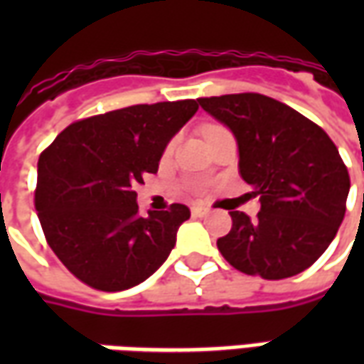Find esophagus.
I'll return each instance as SVG.
<instances>
[{
    "label": "esophagus",
    "mask_w": 364,
    "mask_h": 364,
    "mask_svg": "<svg viewBox=\"0 0 364 364\" xmlns=\"http://www.w3.org/2000/svg\"><path fill=\"white\" fill-rule=\"evenodd\" d=\"M191 213H193V216H205V214H208V208H206V206L197 205L191 208Z\"/></svg>",
    "instance_id": "obj_1"
}]
</instances>
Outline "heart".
Instances as JSON below:
<instances>
[{
  "label": "heart",
  "mask_w": 364,
  "mask_h": 364,
  "mask_svg": "<svg viewBox=\"0 0 364 364\" xmlns=\"http://www.w3.org/2000/svg\"><path fill=\"white\" fill-rule=\"evenodd\" d=\"M213 128H218V127H205V130H203V134H206V132H210Z\"/></svg>",
  "instance_id": "b5f03b06"
}]
</instances>
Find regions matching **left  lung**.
Wrapping results in <instances>:
<instances>
[{"label":"left lung","mask_w":364,"mask_h":364,"mask_svg":"<svg viewBox=\"0 0 364 364\" xmlns=\"http://www.w3.org/2000/svg\"><path fill=\"white\" fill-rule=\"evenodd\" d=\"M198 105L236 136L240 175L261 203L255 218L230 210L232 230L216 242L224 259L269 281L302 273L343 222L351 183L336 144L267 95L203 97Z\"/></svg>","instance_id":"obj_1"}]
</instances>
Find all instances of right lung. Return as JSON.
Returning a JSON list of instances; mask_svg holds the SVG:
<instances>
[{
	"label": "right lung",
	"instance_id": "right-lung-1",
	"mask_svg": "<svg viewBox=\"0 0 364 364\" xmlns=\"http://www.w3.org/2000/svg\"><path fill=\"white\" fill-rule=\"evenodd\" d=\"M198 101L132 105L77 120L38 158L35 208L46 242L91 289H132L158 271L191 210L138 213L134 187L156 173Z\"/></svg>",
	"mask_w": 364,
	"mask_h": 364
}]
</instances>
